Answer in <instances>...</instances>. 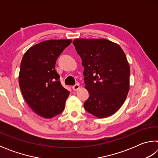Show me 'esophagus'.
<instances>
[{
	"label": "esophagus",
	"mask_w": 158,
	"mask_h": 158,
	"mask_svg": "<svg viewBox=\"0 0 158 158\" xmlns=\"http://www.w3.org/2000/svg\"><path fill=\"white\" fill-rule=\"evenodd\" d=\"M79 88H80L79 84H75L74 85H73V90H77L78 89H79Z\"/></svg>",
	"instance_id": "1"
}]
</instances>
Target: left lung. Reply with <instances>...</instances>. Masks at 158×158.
Instances as JSON below:
<instances>
[{
    "mask_svg": "<svg viewBox=\"0 0 158 158\" xmlns=\"http://www.w3.org/2000/svg\"><path fill=\"white\" fill-rule=\"evenodd\" d=\"M73 44L81 58L89 93L84 109L100 118L111 116L123 105L129 91L126 56L118 44L106 39H76Z\"/></svg>",
    "mask_w": 158,
    "mask_h": 158,
    "instance_id": "left-lung-1",
    "label": "left lung"
}]
</instances>
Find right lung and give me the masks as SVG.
I'll return each instance as SVG.
<instances>
[{
    "label": "right lung",
    "instance_id": "right-lung-1",
    "mask_svg": "<svg viewBox=\"0 0 158 158\" xmlns=\"http://www.w3.org/2000/svg\"><path fill=\"white\" fill-rule=\"evenodd\" d=\"M72 40H51L31 47L20 66V89L28 106L42 117L51 118L65 108L69 92L60 84L55 69L57 58Z\"/></svg>",
    "mask_w": 158,
    "mask_h": 158
}]
</instances>
